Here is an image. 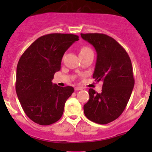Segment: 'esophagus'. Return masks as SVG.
<instances>
[{"instance_id":"34e87169","label":"esophagus","mask_w":152,"mask_h":152,"mask_svg":"<svg viewBox=\"0 0 152 152\" xmlns=\"http://www.w3.org/2000/svg\"><path fill=\"white\" fill-rule=\"evenodd\" d=\"M82 90V87H75V90H76V91H77V90Z\"/></svg>"}]
</instances>
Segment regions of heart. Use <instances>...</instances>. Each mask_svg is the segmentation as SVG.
I'll return each instance as SVG.
<instances>
[{
  "instance_id": "1",
  "label": "heart",
  "mask_w": 152,
  "mask_h": 152,
  "mask_svg": "<svg viewBox=\"0 0 152 152\" xmlns=\"http://www.w3.org/2000/svg\"><path fill=\"white\" fill-rule=\"evenodd\" d=\"M90 51H92V50L90 48L86 47V46L82 47V48H81L80 53H79V54H84V53H88V52H90Z\"/></svg>"
}]
</instances>
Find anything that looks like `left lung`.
<instances>
[{
	"instance_id": "1",
	"label": "left lung",
	"mask_w": 152,
	"mask_h": 152,
	"mask_svg": "<svg viewBox=\"0 0 152 152\" xmlns=\"http://www.w3.org/2000/svg\"><path fill=\"white\" fill-rule=\"evenodd\" d=\"M97 53L93 78L103 82L101 93L89 90L90 99L84 113L91 121L107 124L117 119L125 110L131 96L134 79L128 53L115 39L104 34H81Z\"/></svg>"
}]
</instances>
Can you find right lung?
I'll list each match as a JSON object with an SVG mask.
<instances>
[{
  "mask_svg": "<svg viewBox=\"0 0 152 152\" xmlns=\"http://www.w3.org/2000/svg\"><path fill=\"white\" fill-rule=\"evenodd\" d=\"M79 40L71 34H49L40 37L25 50L17 66V96L23 110L39 125H50L62 117L73 87L52 83L61 68L62 56L68 48Z\"/></svg>",
  "mask_w": 152,
  "mask_h": 152,
  "instance_id": "1",
  "label": "right lung"
}]
</instances>
